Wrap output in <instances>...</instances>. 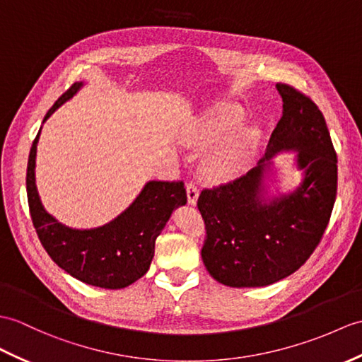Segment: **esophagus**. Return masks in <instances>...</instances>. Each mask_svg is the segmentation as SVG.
<instances>
[{"label": "esophagus", "mask_w": 362, "mask_h": 362, "mask_svg": "<svg viewBox=\"0 0 362 362\" xmlns=\"http://www.w3.org/2000/svg\"><path fill=\"white\" fill-rule=\"evenodd\" d=\"M187 197H188V204L189 205H196L197 204V197H199V191L197 187L192 182L187 183Z\"/></svg>", "instance_id": "obj_1"}]
</instances>
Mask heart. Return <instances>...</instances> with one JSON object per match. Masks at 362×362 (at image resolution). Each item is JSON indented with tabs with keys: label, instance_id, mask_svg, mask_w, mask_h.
Masks as SVG:
<instances>
[{
	"label": "heart",
	"instance_id": "obj_1",
	"mask_svg": "<svg viewBox=\"0 0 362 362\" xmlns=\"http://www.w3.org/2000/svg\"><path fill=\"white\" fill-rule=\"evenodd\" d=\"M245 120L242 106L233 102H219L206 107L183 132V141L199 149L209 148L204 160V173L213 180H228L247 170L260 145V129L256 126H238Z\"/></svg>",
	"mask_w": 362,
	"mask_h": 362
}]
</instances>
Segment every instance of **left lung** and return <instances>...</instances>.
I'll return each mask as SVG.
<instances>
[{
    "label": "left lung",
    "mask_w": 362,
    "mask_h": 362,
    "mask_svg": "<svg viewBox=\"0 0 362 362\" xmlns=\"http://www.w3.org/2000/svg\"><path fill=\"white\" fill-rule=\"evenodd\" d=\"M282 117L265 156L245 175L204 189L197 208L205 221L202 260L226 287H265L305 264L329 225L338 187V160L319 107L277 83ZM295 152L305 177L287 195L270 197L264 183L272 158Z\"/></svg>",
    "instance_id": "8db88e82"
}]
</instances>
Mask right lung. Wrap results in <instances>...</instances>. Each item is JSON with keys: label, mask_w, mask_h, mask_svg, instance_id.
I'll return each instance as SVG.
<instances>
[{"label": "right lung", "mask_w": 362, "mask_h": 362, "mask_svg": "<svg viewBox=\"0 0 362 362\" xmlns=\"http://www.w3.org/2000/svg\"><path fill=\"white\" fill-rule=\"evenodd\" d=\"M83 88L77 81L49 109L43 123ZM41 128L32 143L26 188L32 223L54 262L75 279L100 288L119 290L149 270L156 239L175 208L187 204L183 182L149 180L136 200L102 226L77 230L58 222L41 204L35 185V158Z\"/></svg>", "instance_id": "1"}]
</instances>
